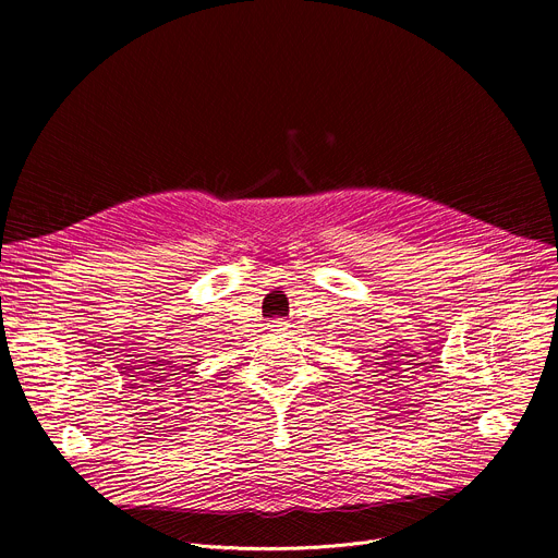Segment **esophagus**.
<instances>
[{
    "label": "esophagus",
    "instance_id": "esophagus-1",
    "mask_svg": "<svg viewBox=\"0 0 558 558\" xmlns=\"http://www.w3.org/2000/svg\"><path fill=\"white\" fill-rule=\"evenodd\" d=\"M269 327H271V331H282V329H284V323H282V320H271Z\"/></svg>",
    "mask_w": 558,
    "mask_h": 558
}]
</instances>
